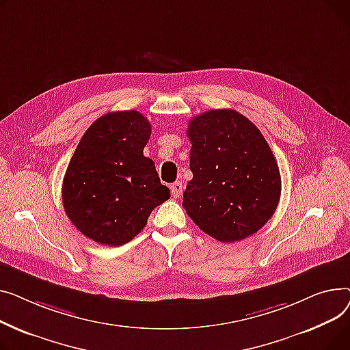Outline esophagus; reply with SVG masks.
Returning <instances> with one entry per match:
<instances>
[{
    "mask_svg": "<svg viewBox=\"0 0 350 350\" xmlns=\"http://www.w3.org/2000/svg\"><path fill=\"white\" fill-rule=\"evenodd\" d=\"M182 183L180 182H175L171 185V192H172V196L174 198H179L180 193H182Z\"/></svg>",
    "mask_w": 350,
    "mask_h": 350,
    "instance_id": "obj_1",
    "label": "esophagus"
}]
</instances>
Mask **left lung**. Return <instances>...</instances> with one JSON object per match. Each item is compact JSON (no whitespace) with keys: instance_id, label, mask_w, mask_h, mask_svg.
<instances>
[{"instance_id":"obj_1","label":"left lung","mask_w":350,"mask_h":350,"mask_svg":"<svg viewBox=\"0 0 350 350\" xmlns=\"http://www.w3.org/2000/svg\"><path fill=\"white\" fill-rule=\"evenodd\" d=\"M193 178L182 206L198 228L221 243L258 232L274 215L281 175L260 130L236 110H209L188 126Z\"/></svg>"}]
</instances>
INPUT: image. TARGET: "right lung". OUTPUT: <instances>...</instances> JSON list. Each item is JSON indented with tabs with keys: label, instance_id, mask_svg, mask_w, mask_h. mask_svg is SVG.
Here are the masks:
<instances>
[{
	"label": "right lung",
	"instance_id": "add662e5",
	"mask_svg": "<svg viewBox=\"0 0 350 350\" xmlns=\"http://www.w3.org/2000/svg\"><path fill=\"white\" fill-rule=\"evenodd\" d=\"M150 121L135 110L107 113L81 137L69 162L62 202L79 232L105 245H122L170 199L154 161L144 157Z\"/></svg>",
	"mask_w": 350,
	"mask_h": 350
}]
</instances>
